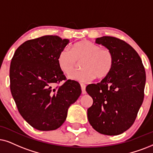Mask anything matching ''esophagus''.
<instances>
[{
    "instance_id": "esophagus-1",
    "label": "esophagus",
    "mask_w": 153,
    "mask_h": 153,
    "mask_svg": "<svg viewBox=\"0 0 153 153\" xmlns=\"http://www.w3.org/2000/svg\"><path fill=\"white\" fill-rule=\"evenodd\" d=\"M80 87H81V90H82V94H86L85 85L83 84V83H80Z\"/></svg>"
}]
</instances>
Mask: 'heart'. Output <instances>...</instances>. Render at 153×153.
Segmentation results:
<instances>
[{
	"instance_id": "b5f03b06",
	"label": "heart",
	"mask_w": 153,
	"mask_h": 153,
	"mask_svg": "<svg viewBox=\"0 0 153 153\" xmlns=\"http://www.w3.org/2000/svg\"><path fill=\"white\" fill-rule=\"evenodd\" d=\"M81 61L83 68L70 75L71 78L81 82L91 80L95 77L98 79L106 78L111 72L114 63L111 50L101 48L88 40L73 44L71 51L67 48L62 49L57 58L60 69L68 75L76 70Z\"/></svg>"
}]
</instances>
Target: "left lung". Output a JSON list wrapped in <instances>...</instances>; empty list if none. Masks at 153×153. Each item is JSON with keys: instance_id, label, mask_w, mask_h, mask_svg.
Returning <instances> with one entry per match:
<instances>
[{"instance_id": "8db88e82", "label": "left lung", "mask_w": 153, "mask_h": 153, "mask_svg": "<svg viewBox=\"0 0 153 153\" xmlns=\"http://www.w3.org/2000/svg\"><path fill=\"white\" fill-rule=\"evenodd\" d=\"M96 43L111 50L114 63L101 82L87 86L93 100L88 109V121L97 132L117 136L128 130L136 119L144 99L146 71L138 53L123 40L105 36L97 39Z\"/></svg>"}]
</instances>
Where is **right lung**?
<instances>
[{"instance_id":"obj_1","label":"right lung","mask_w":153,"mask_h":153,"mask_svg":"<svg viewBox=\"0 0 153 153\" xmlns=\"http://www.w3.org/2000/svg\"><path fill=\"white\" fill-rule=\"evenodd\" d=\"M68 42L53 35L27 40L11 60V94L20 115L37 130L59 128L69 107L81 94L80 84L67 80L57 62L58 55Z\"/></svg>"}]
</instances>
